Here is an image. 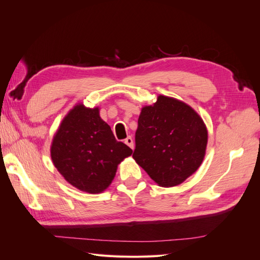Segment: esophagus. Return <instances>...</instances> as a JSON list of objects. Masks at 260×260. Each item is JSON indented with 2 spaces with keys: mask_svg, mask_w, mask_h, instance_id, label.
Listing matches in <instances>:
<instances>
[{
  "mask_svg": "<svg viewBox=\"0 0 260 260\" xmlns=\"http://www.w3.org/2000/svg\"><path fill=\"white\" fill-rule=\"evenodd\" d=\"M124 143L132 149H133V147H135V144H133V139L131 137H128L127 139H124Z\"/></svg>",
  "mask_w": 260,
  "mask_h": 260,
  "instance_id": "esophagus-1",
  "label": "esophagus"
}]
</instances>
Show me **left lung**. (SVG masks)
Returning <instances> with one entry per match:
<instances>
[{"label":"left lung","instance_id":"left-lung-1","mask_svg":"<svg viewBox=\"0 0 260 260\" xmlns=\"http://www.w3.org/2000/svg\"><path fill=\"white\" fill-rule=\"evenodd\" d=\"M207 139L206 125L191 106L159 95L141 111L132 157L157 184L176 186L201 166Z\"/></svg>","mask_w":260,"mask_h":260}]
</instances>
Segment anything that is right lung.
<instances>
[{
    "instance_id": "obj_1",
    "label": "right lung",
    "mask_w": 260,
    "mask_h": 260,
    "mask_svg": "<svg viewBox=\"0 0 260 260\" xmlns=\"http://www.w3.org/2000/svg\"><path fill=\"white\" fill-rule=\"evenodd\" d=\"M132 149L115 139L100 109L78 104L62 119L51 145L54 166L68 183L98 194L112 183L117 167Z\"/></svg>"
}]
</instances>
